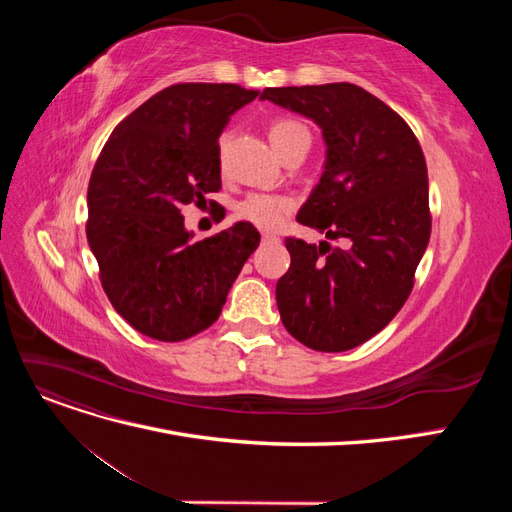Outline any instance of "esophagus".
<instances>
[{
    "label": "esophagus",
    "instance_id": "34e87169",
    "mask_svg": "<svg viewBox=\"0 0 512 512\" xmlns=\"http://www.w3.org/2000/svg\"><path fill=\"white\" fill-rule=\"evenodd\" d=\"M262 241H265V243H277V241H280V237L273 235V232H262Z\"/></svg>",
    "mask_w": 512,
    "mask_h": 512
}]
</instances>
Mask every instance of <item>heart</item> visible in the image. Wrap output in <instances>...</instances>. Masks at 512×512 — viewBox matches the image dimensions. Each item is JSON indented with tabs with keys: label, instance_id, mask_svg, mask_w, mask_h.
Segmentation results:
<instances>
[{
	"label": "heart",
	"instance_id": "1",
	"mask_svg": "<svg viewBox=\"0 0 512 512\" xmlns=\"http://www.w3.org/2000/svg\"><path fill=\"white\" fill-rule=\"evenodd\" d=\"M267 136L273 149L284 158L286 153L297 147L301 141H309L307 130L301 123L292 119H273L267 126ZM226 158V136L220 138L218 143V164L224 166ZM292 211V200L288 196L280 194H267V192H254L247 194L243 200H239L235 213L237 218L252 222L260 228H275L284 222L286 215Z\"/></svg>",
	"mask_w": 512,
	"mask_h": 512
}]
</instances>
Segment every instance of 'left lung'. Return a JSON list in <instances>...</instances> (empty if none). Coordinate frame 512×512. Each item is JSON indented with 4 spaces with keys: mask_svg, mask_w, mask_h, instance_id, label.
Listing matches in <instances>:
<instances>
[{
    "mask_svg": "<svg viewBox=\"0 0 512 512\" xmlns=\"http://www.w3.org/2000/svg\"><path fill=\"white\" fill-rule=\"evenodd\" d=\"M260 100L320 126L327 162L297 222L337 241L286 239L290 267L275 286L282 322L312 350L356 348L404 307L427 250L423 149L408 123L359 85L267 87Z\"/></svg>",
    "mask_w": 512,
    "mask_h": 512,
    "instance_id": "1",
    "label": "left lung"
}]
</instances>
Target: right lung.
Instances as JSON below:
<instances>
[{
    "label": "right lung",
    "instance_id": "obj_1",
    "mask_svg": "<svg viewBox=\"0 0 512 512\" xmlns=\"http://www.w3.org/2000/svg\"><path fill=\"white\" fill-rule=\"evenodd\" d=\"M258 91L232 83L162 89L108 136L87 190V241L117 314L158 342H183L220 318L260 243L250 222L192 243L183 205L220 192L218 138Z\"/></svg>",
    "mask_w": 512,
    "mask_h": 512
}]
</instances>
